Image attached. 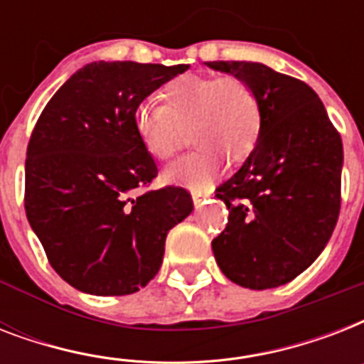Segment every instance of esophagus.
Listing matches in <instances>:
<instances>
[{"label": "esophagus", "mask_w": 364, "mask_h": 364, "mask_svg": "<svg viewBox=\"0 0 364 364\" xmlns=\"http://www.w3.org/2000/svg\"><path fill=\"white\" fill-rule=\"evenodd\" d=\"M191 196H193V202H194V208H200V205H202V200H204V196H202V194L200 193H191Z\"/></svg>", "instance_id": "esophagus-1"}]
</instances>
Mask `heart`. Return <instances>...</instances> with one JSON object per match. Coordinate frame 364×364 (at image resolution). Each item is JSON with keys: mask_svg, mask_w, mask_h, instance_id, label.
Segmentation results:
<instances>
[{"mask_svg": "<svg viewBox=\"0 0 364 364\" xmlns=\"http://www.w3.org/2000/svg\"><path fill=\"white\" fill-rule=\"evenodd\" d=\"M164 105L143 102L134 111V128L154 160H170L191 128L194 153L164 171V179L188 188L210 187L223 156L242 162L259 141L262 113L257 94L238 77L185 75L162 90Z\"/></svg>", "mask_w": 364, "mask_h": 364, "instance_id": "heart-1", "label": "heart"}]
</instances>
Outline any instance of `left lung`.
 Listing matches in <instances>:
<instances>
[{
	"instance_id": "1",
	"label": "left lung",
	"mask_w": 364,
	"mask_h": 364,
	"mask_svg": "<svg viewBox=\"0 0 364 364\" xmlns=\"http://www.w3.org/2000/svg\"><path fill=\"white\" fill-rule=\"evenodd\" d=\"M205 65L247 82L262 113L253 153L217 188L228 225L211 242L213 255L242 287H279L321 255L336 227L342 139L306 82L259 62Z\"/></svg>"
}]
</instances>
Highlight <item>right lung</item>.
<instances>
[{"instance_id":"obj_1","label":"right lung","mask_w":364,"mask_h":364,"mask_svg":"<svg viewBox=\"0 0 364 364\" xmlns=\"http://www.w3.org/2000/svg\"><path fill=\"white\" fill-rule=\"evenodd\" d=\"M188 65L92 62L43 109L26 153V217L54 272L71 287L121 296L160 270L166 236L193 211L191 194H137L156 164L134 128L149 94Z\"/></svg>"}]
</instances>
